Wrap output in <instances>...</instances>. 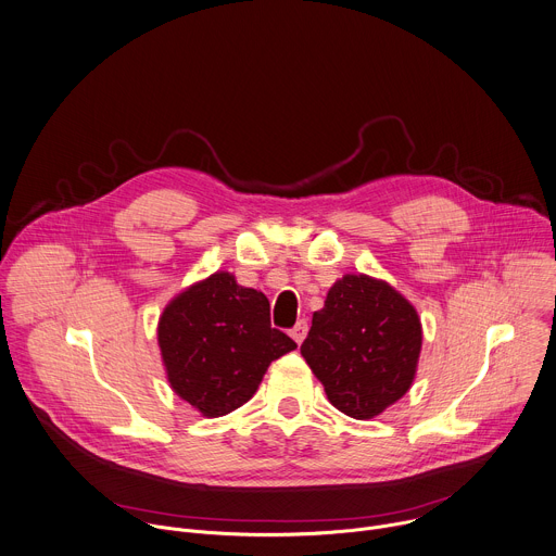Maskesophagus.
<instances>
[{
    "mask_svg": "<svg viewBox=\"0 0 556 556\" xmlns=\"http://www.w3.org/2000/svg\"><path fill=\"white\" fill-rule=\"evenodd\" d=\"M306 331H309V325H306V320H300V323L291 329V338H293L298 344H302V340L306 338Z\"/></svg>",
    "mask_w": 556,
    "mask_h": 556,
    "instance_id": "34e87169",
    "label": "esophagus"
}]
</instances>
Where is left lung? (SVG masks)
Instances as JSON below:
<instances>
[{"label": "left lung", "instance_id": "1", "mask_svg": "<svg viewBox=\"0 0 556 556\" xmlns=\"http://www.w3.org/2000/svg\"><path fill=\"white\" fill-rule=\"evenodd\" d=\"M421 351L415 306L389 282L346 274L329 289L300 346L329 402L371 419L410 389Z\"/></svg>", "mask_w": 556, "mask_h": 556}]
</instances>
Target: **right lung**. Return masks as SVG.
<instances>
[{
  "instance_id": "obj_1",
  "label": "right lung",
  "mask_w": 556,
  "mask_h": 556,
  "mask_svg": "<svg viewBox=\"0 0 556 556\" xmlns=\"http://www.w3.org/2000/svg\"><path fill=\"white\" fill-rule=\"evenodd\" d=\"M159 349L172 391L205 417H220L258 391L274 359L295 342L269 323L263 291L216 271L176 293L159 318Z\"/></svg>"
}]
</instances>
